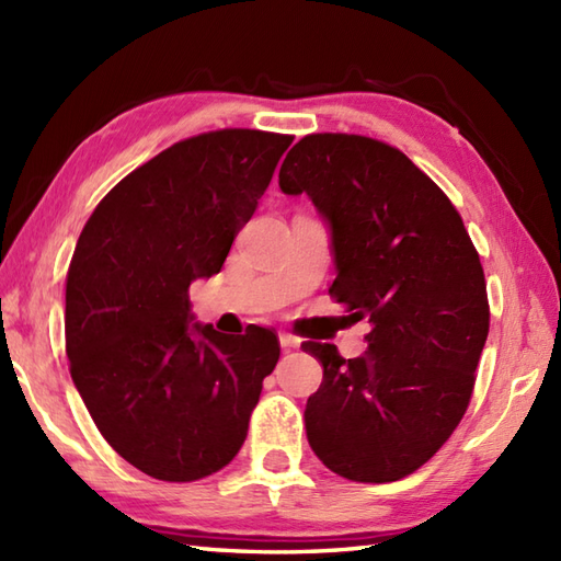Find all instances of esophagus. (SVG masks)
<instances>
[{
    "mask_svg": "<svg viewBox=\"0 0 561 561\" xmlns=\"http://www.w3.org/2000/svg\"><path fill=\"white\" fill-rule=\"evenodd\" d=\"M279 344L284 350H296L301 344V340L296 337V335H291V332H279Z\"/></svg>",
    "mask_w": 561,
    "mask_h": 561,
    "instance_id": "esophagus-1",
    "label": "esophagus"
}]
</instances>
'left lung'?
<instances>
[{
	"label": "left lung",
	"instance_id": "obj_1",
	"mask_svg": "<svg viewBox=\"0 0 561 561\" xmlns=\"http://www.w3.org/2000/svg\"><path fill=\"white\" fill-rule=\"evenodd\" d=\"M284 195L311 197L330 226V294L366 318L368 350L304 342L323 364L306 436L325 468L396 482L446 444L468 410L490 332L486 284L458 209L396 147L362 135H308L279 171Z\"/></svg>",
	"mask_w": 561,
	"mask_h": 561
}]
</instances>
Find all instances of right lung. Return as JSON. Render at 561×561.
I'll use <instances>...</instances> for the list:
<instances>
[{
  "mask_svg": "<svg viewBox=\"0 0 561 561\" xmlns=\"http://www.w3.org/2000/svg\"><path fill=\"white\" fill-rule=\"evenodd\" d=\"M294 137L217 129L125 175L93 209L67 272L69 374L103 438L149 478L193 482L241 450L272 330L193 323L187 289L217 274Z\"/></svg>",
  "mask_w": 561,
  "mask_h": 561,
  "instance_id": "obj_1",
  "label": "right lung"
}]
</instances>
